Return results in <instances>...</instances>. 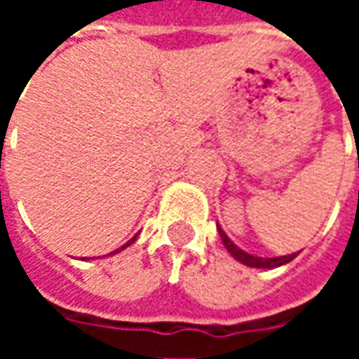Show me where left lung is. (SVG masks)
Listing matches in <instances>:
<instances>
[{
	"label": "left lung",
	"mask_w": 359,
	"mask_h": 359,
	"mask_svg": "<svg viewBox=\"0 0 359 359\" xmlns=\"http://www.w3.org/2000/svg\"><path fill=\"white\" fill-rule=\"evenodd\" d=\"M217 229H219V236H221V241H223V244H225L226 252H229L236 262L248 265V267H257V269H275V267H280V265L292 262L294 257L298 256V252H294V254H290V256H278V257L252 256V254H248V252H244V250L238 248V246H236V244L226 236L225 231H223L221 226L217 225Z\"/></svg>",
	"instance_id": "8db88e82"
}]
</instances>
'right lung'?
I'll return each instance as SVG.
<instances>
[{"label":"right lung","instance_id":"obj_1","mask_svg":"<svg viewBox=\"0 0 359 359\" xmlns=\"http://www.w3.org/2000/svg\"><path fill=\"white\" fill-rule=\"evenodd\" d=\"M134 241H136V236H133V238H130V241L126 242V244H123V246H121V248H117V250H115V252H113V254H118V252H121V250L128 248V246H130V244H133Z\"/></svg>","mask_w":359,"mask_h":359}]
</instances>
